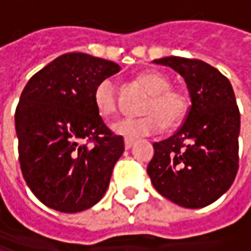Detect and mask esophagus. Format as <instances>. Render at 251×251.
I'll return each mask as SVG.
<instances>
[{
  "label": "esophagus",
  "mask_w": 251,
  "mask_h": 251,
  "mask_svg": "<svg viewBox=\"0 0 251 251\" xmlns=\"http://www.w3.org/2000/svg\"><path fill=\"white\" fill-rule=\"evenodd\" d=\"M133 144H135V141H133V139H127V138L125 139V148H126V150H129V148H130V147H132Z\"/></svg>",
  "instance_id": "1"
}]
</instances>
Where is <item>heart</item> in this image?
I'll use <instances>...</instances> for the list:
<instances>
[{"label": "heart", "mask_w": 251, "mask_h": 251, "mask_svg": "<svg viewBox=\"0 0 251 251\" xmlns=\"http://www.w3.org/2000/svg\"><path fill=\"white\" fill-rule=\"evenodd\" d=\"M138 81L151 93V97L144 106L145 116L124 118L115 122L112 129L126 138H142L160 132L163 127L173 129L178 126L189 112V101L186 96L172 88L167 76L157 71H147L138 75ZM94 106L100 116L109 119L118 113V94L113 79L106 78L100 81L93 94Z\"/></svg>", "instance_id": "b5f03b06"}]
</instances>
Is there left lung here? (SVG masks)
Listing matches in <instances>:
<instances>
[{
  "label": "left lung",
  "mask_w": 251,
  "mask_h": 251,
  "mask_svg": "<svg viewBox=\"0 0 251 251\" xmlns=\"http://www.w3.org/2000/svg\"><path fill=\"white\" fill-rule=\"evenodd\" d=\"M154 62L184 78L192 104L175 135L154 142L147 173L169 201L190 209L208 206L231 187L238 170L240 112L234 90L203 61L167 56Z\"/></svg>",
  "instance_id": "obj_1"
}]
</instances>
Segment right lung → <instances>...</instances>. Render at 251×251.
<instances>
[{"label":"right lung","instance_id":"right-lung-1","mask_svg":"<svg viewBox=\"0 0 251 251\" xmlns=\"http://www.w3.org/2000/svg\"><path fill=\"white\" fill-rule=\"evenodd\" d=\"M119 71L112 61L73 52L25 84L16 109L19 160L27 186L48 208L81 212L106 193L125 144L104 125L93 94Z\"/></svg>","mask_w":251,"mask_h":251}]
</instances>
